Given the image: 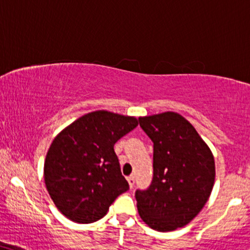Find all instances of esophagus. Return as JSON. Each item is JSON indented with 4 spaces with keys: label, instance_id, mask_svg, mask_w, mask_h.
Returning <instances> with one entry per match:
<instances>
[{
    "label": "esophagus",
    "instance_id": "1",
    "mask_svg": "<svg viewBox=\"0 0 250 250\" xmlns=\"http://www.w3.org/2000/svg\"><path fill=\"white\" fill-rule=\"evenodd\" d=\"M127 180H128V183H129V188H133L134 185H135V178H134V176H129L128 178H127Z\"/></svg>",
    "mask_w": 250,
    "mask_h": 250
}]
</instances>
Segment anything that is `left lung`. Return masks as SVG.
<instances>
[{
	"label": "left lung",
	"instance_id": "1",
	"mask_svg": "<svg viewBox=\"0 0 250 250\" xmlns=\"http://www.w3.org/2000/svg\"><path fill=\"white\" fill-rule=\"evenodd\" d=\"M154 142V178L135 193L141 219L152 229L171 231L198 215L211 195L215 163L211 149L185 117L165 112L138 117Z\"/></svg>",
	"mask_w": 250,
	"mask_h": 250
}]
</instances>
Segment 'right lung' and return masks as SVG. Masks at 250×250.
Listing matches in <instances>:
<instances>
[{
    "mask_svg": "<svg viewBox=\"0 0 250 250\" xmlns=\"http://www.w3.org/2000/svg\"><path fill=\"white\" fill-rule=\"evenodd\" d=\"M134 116L95 110L55 137L44 162V180L57 208L70 220L91 224L129 190L114 144L136 128Z\"/></svg>",
    "mask_w": 250,
    "mask_h": 250,
    "instance_id": "add662e5",
    "label": "right lung"
}]
</instances>
